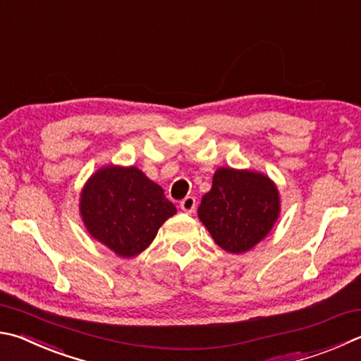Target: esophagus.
Listing matches in <instances>:
<instances>
[{"mask_svg":"<svg viewBox=\"0 0 361 361\" xmlns=\"http://www.w3.org/2000/svg\"><path fill=\"white\" fill-rule=\"evenodd\" d=\"M180 208L185 213H192L195 209V199L192 197V195H188V197H185L180 202Z\"/></svg>","mask_w":361,"mask_h":361,"instance_id":"34e87169","label":"esophagus"}]
</instances>
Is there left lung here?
<instances>
[{"label": "left lung", "instance_id": "1", "mask_svg": "<svg viewBox=\"0 0 361 361\" xmlns=\"http://www.w3.org/2000/svg\"><path fill=\"white\" fill-rule=\"evenodd\" d=\"M281 212L279 191L267 175L221 167L202 197L199 219L216 245L232 254L252 249L264 240Z\"/></svg>", "mask_w": 361, "mask_h": 361}]
</instances>
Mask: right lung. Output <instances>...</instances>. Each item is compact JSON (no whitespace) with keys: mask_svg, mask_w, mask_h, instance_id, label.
Instances as JSON below:
<instances>
[{"mask_svg":"<svg viewBox=\"0 0 361 361\" xmlns=\"http://www.w3.org/2000/svg\"><path fill=\"white\" fill-rule=\"evenodd\" d=\"M88 233L120 257L147 249L159 227L176 213L162 188L134 166H107L90 176L80 194Z\"/></svg>","mask_w":361,"mask_h":361,"instance_id":"1","label":"right lung"}]
</instances>
